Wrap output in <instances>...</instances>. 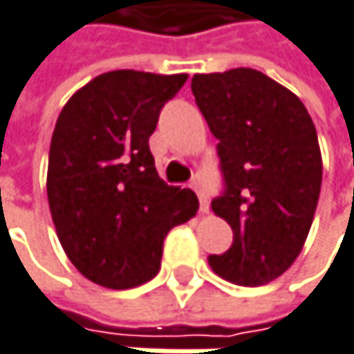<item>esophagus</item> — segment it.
<instances>
[{"instance_id": "34e87169", "label": "esophagus", "mask_w": 354, "mask_h": 354, "mask_svg": "<svg viewBox=\"0 0 354 354\" xmlns=\"http://www.w3.org/2000/svg\"><path fill=\"white\" fill-rule=\"evenodd\" d=\"M192 186H194V188L198 190L196 182H194ZM198 201H201V212H203V214H207V212H209V198H207V196H205V194H203L201 190H198Z\"/></svg>"}]
</instances>
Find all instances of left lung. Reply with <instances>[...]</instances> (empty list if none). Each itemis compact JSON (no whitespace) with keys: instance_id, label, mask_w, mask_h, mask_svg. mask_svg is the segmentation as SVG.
<instances>
[{"instance_id":"8db88e82","label":"left lung","mask_w":354,"mask_h":354,"mask_svg":"<svg viewBox=\"0 0 354 354\" xmlns=\"http://www.w3.org/2000/svg\"><path fill=\"white\" fill-rule=\"evenodd\" d=\"M190 86L218 140L225 192L210 207L233 229V245L209 266L239 286L270 283L300 255L318 205L312 117L290 88L253 68L194 75Z\"/></svg>"}]
</instances>
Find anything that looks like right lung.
Listing matches in <instances>:
<instances>
[{
	"label": "right lung",
	"mask_w": 354,
	"mask_h": 354,
	"mask_svg": "<svg viewBox=\"0 0 354 354\" xmlns=\"http://www.w3.org/2000/svg\"><path fill=\"white\" fill-rule=\"evenodd\" d=\"M188 75L111 71L79 88L50 142V214L79 272L129 290L160 272L164 237L190 221L198 198L158 176L149 136Z\"/></svg>",
	"instance_id": "add662e5"
}]
</instances>
